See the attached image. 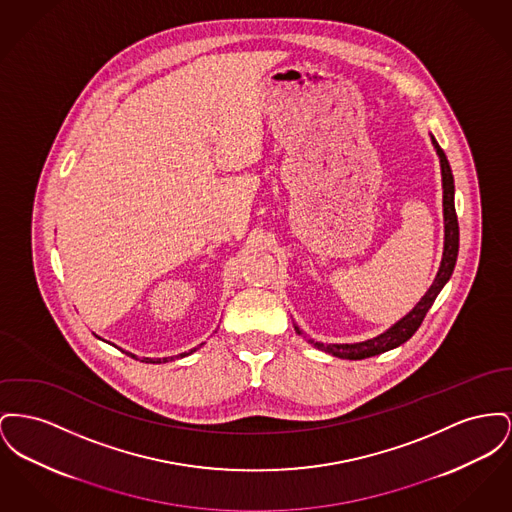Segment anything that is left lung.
<instances>
[{
	"mask_svg": "<svg viewBox=\"0 0 512 512\" xmlns=\"http://www.w3.org/2000/svg\"><path fill=\"white\" fill-rule=\"evenodd\" d=\"M431 143H433V149L437 152L439 164H441L443 220H445L443 259H441V265H439V271H437L433 284L423 294V298L414 305V309L410 313H406L400 321H396L391 329H387L373 338H367L363 342H354V344H323V342H315L313 338H307V342L311 346H315L317 350H323L340 360H363V358H371V356L389 352L392 348H398L400 344L410 340L412 334L420 329L425 313L429 311V307L433 305V301L439 296L443 286L449 282L454 265H456V257H458V220H456V211H454V178H452L451 164L433 135H431ZM294 329L300 336H303V331L298 325H294Z\"/></svg>",
	"mask_w": 512,
	"mask_h": 512,
	"instance_id": "8db88e82",
	"label": "left lung"
}]
</instances>
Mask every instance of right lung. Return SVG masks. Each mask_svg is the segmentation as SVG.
<instances>
[{"mask_svg":"<svg viewBox=\"0 0 512 512\" xmlns=\"http://www.w3.org/2000/svg\"><path fill=\"white\" fill-rule=\"evenodd\" d=\"M203 344H199L197 348H193V350H189V352H183V354H180L181 358H185V356H189V354H193V352H197L199 348H201ZM129 354V352H127ZM131 358H135L133 354H129ZM174 360V358H156V360H152V358H143L141 361H145V363H166V361Z\"/></svg>","mask_w":512,"mask_h":512,"instance_id":"add662e5","label":"right lung"}]
</instances>
